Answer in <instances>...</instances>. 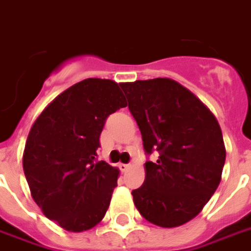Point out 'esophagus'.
I'll use <instances>...</instances> for the list:
<instances>
[{"label":"esophagus","mask_w":251,"mask_h":251,"mask_svg":"<svg viewBox=\"0 0 251 251\" xmlns=\"http://www.w3.org/2000/svg\"><path fill=\"white\" fill-rule=\"evenodd\" d=\"M130 168V165H127V163H120V169L122 172H126V170H129Z\"/></svg>","instance_id":"obj_1"}]
</instances>
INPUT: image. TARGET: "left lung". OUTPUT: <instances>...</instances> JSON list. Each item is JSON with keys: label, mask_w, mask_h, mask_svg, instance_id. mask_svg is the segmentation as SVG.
Here are the masks:
<instances>
[{"label": "left lung", "mask_w": 251, "mask_h": 251, "mask_svg": "<svg viewBox=\"0 0 251 251\" xmlns=\"http://www.w3.org/2000/svg\"><path fill=\"white\" fill-rule=\"evenodd\" d=\"M140 127L145 151H158L145 163L144 185L133 201L145 220L161 227L192 221L222 178L226 149L210 109L172 78L121 83Z\"/></svg>", "instance_id": "8db88e82"}]
</instances>
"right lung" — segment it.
I'll return each mask as SVG.
<instances>
[{
    "mask_svg": "<svg viewBox=\"0 0 251 251\" xmlns=\"http://www.w3.org/2000/svg\"><path fill=\"white\" fill-rule=\"evenodd\" d=\"M120 83L86 78L66 89L37 117L22 166L45 217L79 233L106 214L120 170L97 161L100 135L111 113L127 106Z\"/></svg>",
    "mask_w": 251,
    "mask_h": 251,
    "instance_id": "right-lung-1",
    "label": "right lung"
}]
</instances>
